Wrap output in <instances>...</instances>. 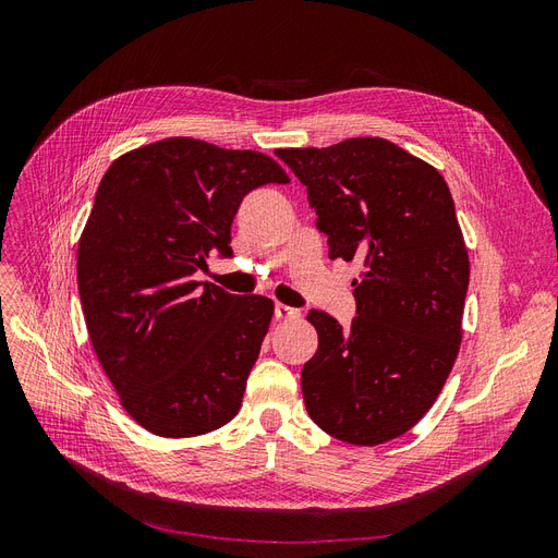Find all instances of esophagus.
Wrapping results in <instances>:
<instances>
[{"label": "esophagus", "instance_id": "esophagus-1", "mask_svg": "<svg viewBox=\"0 0 558 558\" xmlns=\"http://www.w3.org/2000/svg\"><path fill=\"white\" fill-rule=\"evenodd\" d=\"M275 316L277 318H286V320H293V318H300V310L289 307V305H281V302H277V305H275Z\"/></svg>", "mask_w": 558, "mask_h": 558}]
</instances>
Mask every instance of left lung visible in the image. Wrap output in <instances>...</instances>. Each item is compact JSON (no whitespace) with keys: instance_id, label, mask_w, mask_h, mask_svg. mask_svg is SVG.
I'll return each mask as SVG.
<instances>
[{"instance_id":"obj_1","label":"left lung","mask_w":558,"mask_h":558,"mask_svg":"<svg viewBox=\"0 0 558 558\" xmlns=\"http://www.w3.org/2000/svg\"><path fill=\"white\" fill-rule=\"evenodd\" d=\"M277 156L307 185L328 256L365 267L351 283L349 328L326 312L307 314L318 332L302 367L307 412L342 442H388L433 408L459 356L470 263L449 185L379 137Z\"/></svg>"}]
</instances>
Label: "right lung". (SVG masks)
I'll return each instance as SVG.
<instances>
[{
  "label": "right lung",
  "instance_id": "right-lung-1",
  "mask_svg": "<svg viewBox=\"0 0 558 558\" xmlns=\"http://www.w3.org/2000/svg\"><path fill=\"white\" fill-rule=\"evenodd\" d=\"M289 183L277 160L172 137L113 160L81 234L76 279L93 349L125 412L160 437H193L240 412L275 305L195 281L230 258L244 195Z\"/></svg>",
  "mask_w": 558,
  "mask_h": 558
}]
</instances>
